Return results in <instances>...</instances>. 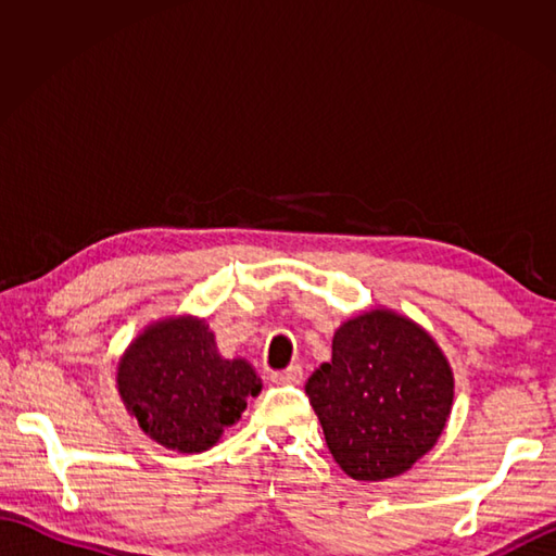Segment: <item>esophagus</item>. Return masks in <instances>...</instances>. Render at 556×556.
Masks as SVG:
<instances>
[{
  "label": "esophagus",
  "instance_id": "obj_1",
  "mask_svg": "<svg viewBox=\"0 0 556 556\" xmlns=\"http://www.w3.org/2000/svg\"><path fill=\"white\" fill-rule=\"evenodd\" d=\"M269 380L275 384H299L303 380V370H301L299 363H291L287 370L269 372Z\"/></svg>",
  "mask_w": 556,
  "mask_h": 556
}]
</instances>
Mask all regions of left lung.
<instances>
[{"mask_svg": "<svg viewBox=\"0 0 556 556\" xmlns=\"http://www.w3.org/2000/svg\"><path fill=\"white\" fill-rule=\"evenodd\" d=\"M305 394L339 468L353 480L396 478L434 446L454 401V372L420 325L375 308L332 339Z\"/></svg>", "mask_w": 556, "mask_h": 556, "instance_id": "1", "label": "left lung"}]
</instances>
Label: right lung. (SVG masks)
Listing matches in <instances>:
<instances>
[{"instance_id":"add662e5","label":"right lung","mask_w":556,"mask_h":556,"mask_svg":"<svg viewBox=\"0 0 556 556\" xmlns=\"http://www.w3.org/2000/svg\"><path fill=\"white\" fill-rule=\"evenodd\" d=\"M116 387L140 430L181 454L215 446L263 389L253 365L222 358L215 334L191 315L146 327L116 368Z\"/></svg>"}]
</instances>
